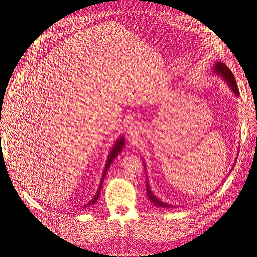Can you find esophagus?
Returning <instances> with one entry per match:
<instances>
[{
	"instance_id": "obj_1",
	"label": "esophagus",
	"mask_w": 257,
	"mask_h": 257,
	"mask_svg": "<svg viewBox=\"0 0 257 257\" xmlns=\"http://www.w3.org/2000/svg\"><path fill=\"white\" fill-rule=\"evenodd\" d=\"M138 128L136 126H132L130 130H128V135L130 137L132 138H136L138 136Z\"/></svg>"
}]
</instances>
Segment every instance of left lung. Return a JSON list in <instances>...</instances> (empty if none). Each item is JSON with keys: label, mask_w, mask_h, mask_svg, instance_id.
<instances>
[{"label": "left lung", "mask_w": 257, "mask_h": 257, "mask_svg": "<svg viewBox=\"0 0 257 257\" xmlns=\"http://www.w3.org/2000/svg\"><path fill=\"white\" fill-rule=\"evenodd\" d=\"M214 71L215 73H217L218 75H221V77L227 81V83L229 84V86L231 87V89L234 91L236 96L239 95V89L237 87V84H236V81H235V77L232 74V71L228 68V66L221 63V62H217L214 66ZM147 194H148V198L154 203V206H157V207H161V208H171L172 206L171 204L168 203H164L162 201H160L158 198H156V196H154L153 193L150 190L149 187V183L147 180Z\"/></svg>", "instance_id": "1"}]
</instances>
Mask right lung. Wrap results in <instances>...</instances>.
<instances>
[{
    "label": "right lung",
    "instance_id": "obj_1",
    "mask_svg": "<svg viewBox=\"0 0 257 257\" xmlns=\"http://www.w3.org/2000/svg\"><path fill=\"white\" fill-rule=\"evenodd\" d=\"M123 146H124V138L121 137V138L117 141L115 147L112 148V150H111V152H110V154H109V156H108V158H107V161H106V164H105V169H104V171H103V176H102V180H101V183H100L99 190H98V192H97V195L94 197V199H91V201H89V203L87 204V206H85V207H88V206H90V204H94V203L98 200L99 195H100V191H101V187H102V183H103V179H104V177H105V174H106V172H107L109 166L111 164L112 160H114V159L117 157L118 154L122 151Z\"/></svg>",
    "mask_w": 257,
    "mask_h": 257
}]
</instances>
